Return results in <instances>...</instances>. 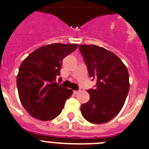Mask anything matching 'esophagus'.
<instances>
[{
  "instance_id": "obj_1",
  "label": "esophagus",
  "mask_w": 149,
  "mask_h": 149,
  "mask_svg": "<svg viewBox=\"0 0 149 149\" xmlns=\"http://www.w3.org/2000/svg\"><path fill=\"white\" fill-rule=\"evenodd\" d=\"M79 91H76V90H74L73 91V94H74V95H77L78 93H79Z\"/></svg>"
}]
</instances>
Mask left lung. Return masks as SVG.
I'll list each match as a JSON object with an SVG mask.
<instances>
[{
  "label": "left lung",
  "mask_w": 149,
  "mask_h": 149,
  "mask_svg": "<svg viewBox=\"0 0 149 149\" xmlns=\"http://www.w3.org/2000/svg\"><path fill=\"white\" fill-rule=\"evenodd\" d=\"M95 89L87 90L90 99L81 106L82 116L93 124L109 122L120 112L130 89L129 73L113 52L96 45H79Z\"/></svg>",
  "instance_id": "left-lung-1"
}]
</instances>
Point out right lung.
Instances as JSON below:
<instances>
[{
  "instance_id": "obj_1",
  "label": "right lung",
  "mask_w": 149,
  "mask_h": 149,
  "mask_svg": "<svg viewBox=\"0 0 149 149\" xmlns=\"http://www.w3.org/2000/svg\"><path fill=\"white\" fill-rule=\"evenodd\" d=\"M77 47L76 44H49L37 49L23 60L17 84L20 102L30 116L49 121L61 113L73 91L60 86L56 78L60 75L63 58Z\"/></svg>"
}]
</instances>
